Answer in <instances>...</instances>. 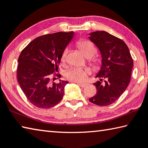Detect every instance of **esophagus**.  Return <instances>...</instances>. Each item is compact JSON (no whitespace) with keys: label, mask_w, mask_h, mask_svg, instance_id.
<instances>
[{"label":"esophagus","mask_w":148,"mask_h":148,"mask_svg":"<svg viewBox=\"0 0 148 148\" xmlns=\"http://www.w3.org/2000/svg\"><path fill=\"white\" fill-rule=\"evenodd\" d=\"M77 85H78L79 86H80L81 87H85L86 86H87V84H82V83H78V82H77L76 83Z\"/></svg>","instance_id":"esophagus-1"}]
</instances>
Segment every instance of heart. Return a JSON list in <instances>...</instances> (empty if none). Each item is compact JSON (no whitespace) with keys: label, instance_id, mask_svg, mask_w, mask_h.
Masks as SVG:
<instances>
[{"label":"heart","instance_id":"heart-1","mask_svg":"<svg viewBox=\"0 0 148 148\" xmlns=\"http://www.w3.org/2000/svg\"><path fill=\"white\" fill-rule=\"evenodd\" d=\"M77 46L81 49L82 53L86 56L87 58H91L93 57L97 53V49L94 44L91 42L87 40L79 41L77 43ZM68 48H65L61 56V61L62 62L66 61L67 53H68ZM90 72L89 69H84L77 67H73L69 69L66 72V77L69 80H71L75 82H83L86 80L87 75Z\"/></svg>","mask_w":148,"mask_h":148}]
</instances>
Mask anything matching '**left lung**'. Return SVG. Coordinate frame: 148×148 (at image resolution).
Returning <instances> with one entry per match:
<instances>
[{
	"label": "left lung",
	"mask_w": 148,
	"mask_h": 148,
	"mask_svg": "<svg viewBox=\"0 0 148 148\" xmlns=\"http://www.w3.org/2000/svg\"><path fill=\"white\" fill-rule=\"evenodd\" d=\"M89 36L101 56V69L95 76L99 81L93 84L97 92L89 101L98 106H108L116 102L128 87L133 60L122 40L106 31L92 32Z\"/></svg>",
	"instance_id": "left-lung-1"
}]
</instances>
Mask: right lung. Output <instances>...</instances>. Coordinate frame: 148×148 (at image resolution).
<instances>
[{"mask_svg":"<svg viewBox=\"0 0 148 148\" xmlns=\"http://www.w3.org/2000/svg\"><path fill=\"white\" fill-rule=\"evenodd\" d=\"M74 32H59L38 37L21 51L18 59L17 81L27 99L39 108H49L61 101L69 82L51 84L52 74L58 71L63 50Z\"/></svg>","mask_w":148,"mask_h":148,"instance_id":"1","label":"right lung"}]
</instances>
